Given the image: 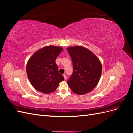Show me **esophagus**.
Masks as SVG:
<instances>
[{
	"label": "esophagus",
	"mask_w": 133,
	"mask_h": 133,
	"mask_svg": "<svg viewBox=\"0 0 133 133\" xmlns=\"http://www.w3.org/2000/svg\"><path fill=\"white\" fill-rule=\"evenodd\" d=\"M63 76H64V79H65V80H66V79H67V77H66V75H65V74H63Z\"/></svg>",
	"instance_id": "esophagus-1"
}]
</instances>
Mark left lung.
<instances>
[{"label": "left lung", "mask_w": 133, "mask_h": 133, "mask_svg": "<svg viewBox=\"0 0 133 133\" xmlns=\"http://www.w3.org/2000/svg\"><path fill=\"white\" fill-rule=\"evenodd\" d=\"M72 60L73 73L67 83L74 93L83 95L97 85L102 71L100 60L87 48L76 46L67 48Z\"/></svg>", "instance_id": "8db88e82"}]
</instances>
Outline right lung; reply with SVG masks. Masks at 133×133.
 Segmentation results:
<instances>
[{
	"instance_id": "1",
	"label": "right lung",
	"mask_w": 133,
	"mask_h": 133,
	"mask_svg": "<svg viewBox=\"0 0 133 133\" xmlns=\"http://www.w3.org/2000/svg\"><path fill=\"white\" fill-rule=\"evenodd\" d=\"M63 50L59 46H47L35 52L28 60L27 75L37 90L45 94L51 93L64 80L55 63L56 58Z\"/></svg>"
}]
</instances>
